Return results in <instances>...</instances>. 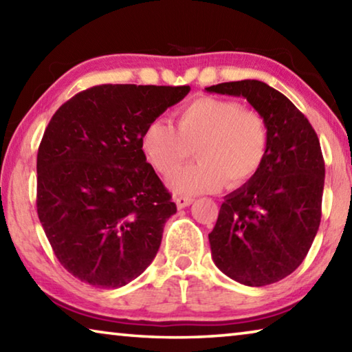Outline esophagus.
<instances>
[{
    "label": "esophagus",
    "instance_id": "esophagus-1",
    "mask_svg": "<svg viewBox=\"0 0 352 352\" xmlns=\"http://www.w3.org/2000/svg\"><path fill=\"white\" fill-rule=\"evenodd\" d=\"M192 201H194V199L192 197H186V195H178V197H175V204H177L178 210L189 206L190 204H192Z\"/></svg>",
    "mask_w": 352,
    "mask_h": 352
}]
</instances>
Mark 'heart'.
Returning <instances> with one entry per match:
<instances>
[{
    "mask_svg": "<svg viewBox=\"0 0 352 352\" xmlns=\"http://www.w3.org/2000/svg\"><path fill=\"white\" fill-rule=\"evenodd\" d=\"M141 147L152 168L164 177L192 155L199 162L170 178L178 194L212 192L243 186L258 174L269 148V129L258 111L231 99L197 96L175 111V127L152 119Z\"/></svg>",
    "mask_w": 352,
    "mask_h": 352,
    "instance_id": "b5f03b06",
    "label": "heart"
}]
</instances>
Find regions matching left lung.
Returning a JSON list of instances; mask_svg holds the SVG:
<instances>
[{
	"mask_svg": "<svg viewBox=\"0 0 352 352\" xmlns=\"http://www.w3.org/2000/svg\"><path fill=\"white\" fill-rule=\"evenodd\" d=\"M206 91L245 98L269 129L264 164L226 195L208 234L212 261L250 287L278 283L305 261L320 226L324 160L318 136L283 93L261 80L217 83Z\"/></svg>",
	"mask_w": 352,
	"mask_h": 352,
	"instance_id": "1",
	"label": "left lung"
}]
</instances>
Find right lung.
Here are the masks:
<instances>
[{
    "instance_id": "1",
    "label": "right lung",
    "mask_w": 352,
    "mask_h": 352,
    "mask_svg": "<svg viewBox=\"0 0 352 352\" xmlns=\"http://www.w3.org/2000/svg\"><path fill=\"white\" fill-rule=\"evenodd\" d=\"M189 90L105 83L51 118L37 153V212L56 258L80 281L122 287L157 256L177 205L141 136Z\"/></svg>"
}]
</instances>
